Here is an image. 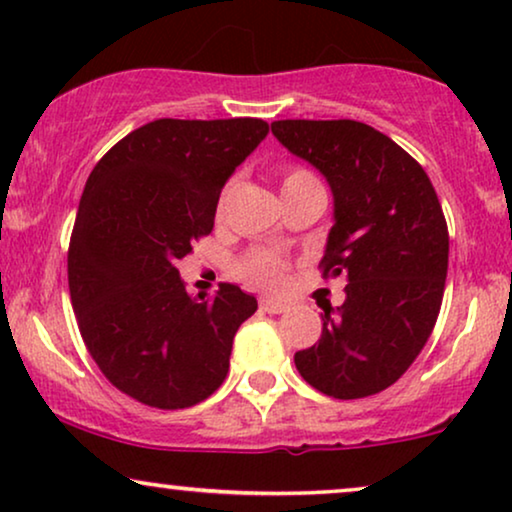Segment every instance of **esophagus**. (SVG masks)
<instances>
[{
  "label": "esophagus",
  "mask_w": 512,
  "mask_h": 512,
  "mask_svg": "<svg viewBox=\"0 0 512 512\" xmlns=\"http://www.w3.org/2000/svg\"><path fill=\"white\" fill-rule=\"evenodd\" d=\"M261 310L268 312V314H282V312H286V303H282V300L263 298L261 300Z\"/></svg>",
  "instance_id": "obj_1"
}]
</instances>
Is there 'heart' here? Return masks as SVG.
Segmentation results:
<instances>
[{"label":"heart","instance_id":"b5f03b06","mask_svg":"<svg viewBox=\"0 0 512 512\" xmlns=\"http://www.w3.org/2000/svg\"><path fill=\"white\" fill-rule=\"evenodd\" d=\"M310 186H319V181L314 179L310 172L303 170V167H291V170L284 172L282 191H298V188H310ZM228 193H230V186L223 188L219 205H216V212L219 214L226 209ZM237 270H240V275L244 279H249V282L268 286V289H275V286L282 284L284 261L277 254H272V251L258 249V251H251L247 258H242L240 268Z\"/></svg>","mask_w":512,"mask_h":512}]
</instances>
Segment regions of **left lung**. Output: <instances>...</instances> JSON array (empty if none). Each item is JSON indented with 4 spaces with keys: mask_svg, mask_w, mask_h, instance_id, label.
Listing matches in <instances>:
<instances>
[{
    "mask_svg": "<svg viewBox=\"0 0 512 512\" xmlns=\"http://www.w3.org/2000/svg\"><path fill=\"white\" fill-rule=\"evenodd\" d=\"M272 135L331 186L321 270L347 282L317 345L293 356L298 373L340 401L380 394L422 352L443 303L450 235L438 195L422 165L366 123L275 121Z\"/></svg>",
    "mask_w": 512,
    "mask_h": 512,
    "instance_id": "obj_1",
    "label": "left lung"
}]
</instances>
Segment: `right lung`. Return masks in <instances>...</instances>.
Listing matches in <instances>:
<instances>
[{
    "instance_id": "obj_1",
    "label": "right lung",
    "mask_w": 512,
    "mask_h": 512,
    "mask_svg": "<svg viewBox=\"0 0 512 512\" xmlns=\"http://www.w3.org/2000/svg\"><path fill=\"white\" fill-rule=\"evenodd\" d=\"M268 132L261 118H158L90 172L69 240V296L90 356L139 403L191 408L226 380L256 298L235 284L193 298L177 263L212 233L221 188Z\"/></svg>"
}]
</instances>
